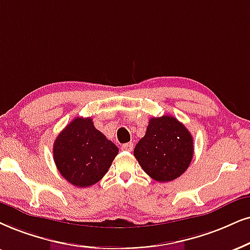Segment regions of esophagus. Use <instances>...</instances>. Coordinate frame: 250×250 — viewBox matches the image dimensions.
Wrapping results in <instances>:
<instances>
[{"label":"esophagus","mask_w":250,"mask_h":250,"mask_svg":"<svg viewBox=\"0 0 250 250\" xmlns=\"http://www.w3.org/2000/svg\"><path fill=\"white\" fill-rule=\"evenodd\" d=\"M121 148L123 151H128V152H130V151H132V148H134V144L132 143H125L123 144Z\"/></svg>","instance_id":"esophagus-1"}]
</instances>
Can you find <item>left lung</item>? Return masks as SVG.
I'll return each mask as SVG.
<instances>
[{"instance_id":"8db88e82","label":"left lung","mask_w":250,"mask_h":250,"mask_svg":"<svg viewBox=\"0 0 250 250\" xmlns=\"http://www.w3.org/2000/svg\"><path fill=\"white\" fill-rule=\"evenodd\" d=\"M194 154L192 136L170 115L152 118L144 137L135 146L134 156L148 176L168 182L183 174Z\"/></svg>"}]
</instances>
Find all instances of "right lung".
Instances as JSON below:
<instances>
[{
	"label": "right lung",
	"mask_w": 250,
	"mask_h": 250,
	"mask_svg": "<svg viewBox=\"0 0 250 250\" xmlns=\"http://www.w3.org/2000/svg\"><path fill=\"white\" fill-rule=\"evenodd\" d=\"M118 153V146L94 128L91 118L72 120L60 132L53 146L60 174L81 188L102 180Z\"/></svg>",
	"instance_id": "add662e5"
}]
</instances>
